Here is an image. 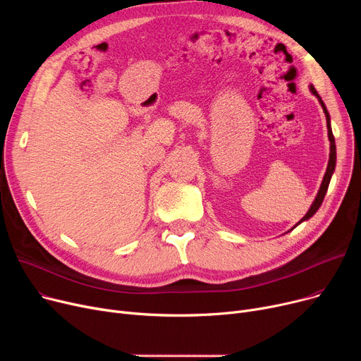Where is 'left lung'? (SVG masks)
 Segmentation results:
<instances>
[{
    "instance_id": "8db88e82",
    "label": "left lung",
    "mask_w": 361,
    "mask_h": 361,
    "mask_svg": "<svg viewBox=\"0 0 361 361\" xmlns=\"http://www.w3.org/2000/svg\"><path fill=\"white\" fill-rule=\"evenodd\" d=\"M310 90H312V92L316 94V97L319 98V102H320L322 108H324V112H325V116H326L328 137H329V142H331V154H329V162H328L326 173H325L324 181H322V185H320V190H319V193H317V196H316V199H314L313 204L310 206L309 212L305 215V218H302L300 222L306 221V219H309L310 216H313V215L316 214V211H317L319 207H320L322 202H324V199H325V195H326V190H328V187H329V181H331V177H332V174H334V169H335V162H336V147H335V139H334L332 130H331V118H329V112H328V109H326V106H325L324 101H322V98L319 97V93H317V90L314 89V86H310ZM300 222H298V224H300ZM298 224H297V225H298ZM297 225H295V226H297Z\"/></svg>"
}]
</instances>
